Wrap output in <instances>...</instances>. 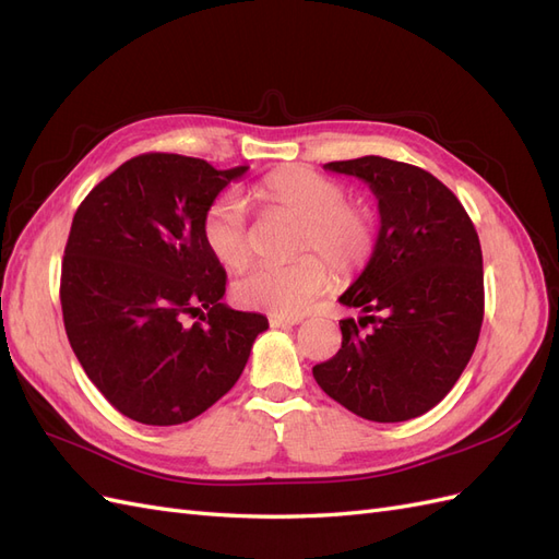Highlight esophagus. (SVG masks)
Listing matches in <instances>:
<instances>
[{
	"label": "esophagus",
	"instance_id": "obj_1",
	"mask_svg": "<svg viewBox=\"0 0 559 559\" xmlns=\"http://www.w3.org/2000/svg\"><path fill=\"white\" fill-rule=\"evenodd\" d=\"M270 319V326H275V329H280V326H296V324H300L302 321V317H282V314H270L267 317Z\"/></svg>",
	"mask_w": 559,
	"mask_h": 559
}]
</instances>
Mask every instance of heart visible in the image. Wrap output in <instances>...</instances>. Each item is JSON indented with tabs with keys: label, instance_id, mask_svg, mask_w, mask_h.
<instances>
[{
	"label": "heart",
	"instance_id": "obj_1",
	"mask_svg": "<svg viewBox=\"0 0 559 559\" xmlns=\"http://www.w3.org/2000/svg\"><path fill=\"white\" fill-rule=\"evenodd\" d=\"M253 198L267 210L298 218L294 251L302 257L286 265L251 267L233 284V298L242 308L282 317L300 314L329 286L328 262L337 275H352L370 259L376 245L373 216L347 202V189L337 179L289 165L265 175L253 186ZM200 238L216 263L228 270L245 267L253 257L245 202L235 193L216 195L202 212Z\"/></svg>",
	"mask_w": 559,
	"mask_h": 559
}]
</instances>
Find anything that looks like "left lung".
Here are the masks:
<instances>
[{"label":"left lung","instance_id":"obj_1","mask_svg":"<svg viewBox=\"0 0 559 559\" xmlns=\"http://www.w3.org/2000/svg\"><path fill=\"white\" fill-rule=\"evenodd\" d=\"M324 170L359 177L378 198L373 257L337 298L359 308L341 321L343 347L312 376L347 411L370 421L425 415L460 380L476 349L485 292L483 251L466 210L421 167L364 156ZM368 323L364 334L359 328Z\"/></svg>","mask_w":559,"mask_h":559}]
</instances>
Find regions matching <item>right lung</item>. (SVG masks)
Here are the masks:
<instances>
[{
    "instance_id": "1",
    "label": "right lung",
    "mask_w": 559,
    "mask_h": 559,
    "mask_svg": "<svg viewBox=\"0 0 559 559\" xmlns=\"http://www.w3.org/2000/svg\"><path fill=\"white\" fill-rule=\"evenodd\" d=\"M247 165L179 154L126 160L81 202L64 247V331L118 413L151 427L205 413L247 366L267 319L222 302L226 270L200 238L210 202ZM186 313L200 316L182 326Z\"/></svg>"
}]
</instances>
